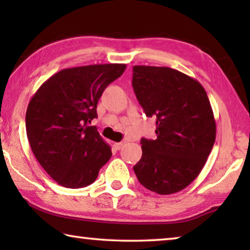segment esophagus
<instances>
[{"mask_svg":"<svg viewBox=\"0 0 250 250\" xmlns=\"http://www.w3.org/2000/svg\"><path fill=\"white\" fill-rule=\"evenodd\" d=\"M124 145H125L124 142H116V143H113V147H115L116 150H120V149H122Z\"/></svg>","mask_w":250,"mask_h":250,"instance_id":"1","label":"esophagus"}]
</instances>
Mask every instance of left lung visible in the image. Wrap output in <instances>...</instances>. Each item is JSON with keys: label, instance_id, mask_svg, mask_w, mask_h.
Segmentation results:
<instances>
[{"label": "left lung", "instance_id": "8db88e82", "mask_svg": "<svg viewBox=\"0 0 250 250\" xmlns=\"http://www.w3.org/2000/svg\"><path fill=\"white\" fill-rule=\"evenodd\" d=\"M132 87L146 117L156 119V139L142 138L133 167L146 188L168 195L200 174L214 146L216 124L202 84L168 67L133 66Z\"/></svg>", "mask_w": 250, "mask_h": 250}]
</instances>
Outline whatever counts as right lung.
Segmentation results:
<instances>
[{
  "label": "right lung",
  "mask_w": 250,
  "mask_h": 250,
  "mask_svg": "<svg viewBox=\"0 0 250 250\" xmlns=\"http://www.w3.org/2000/svg\"><path fill=\"white\" fill-rule=\"evenodd\" d=\"M125 64L66 68L42 84L29 101L25 124L29 146L59 185L79 188L94 183L111 158V149L95 125L97 104Z\"/></svg>",
  "instance_id": "obj_1"
}]
</instances>
